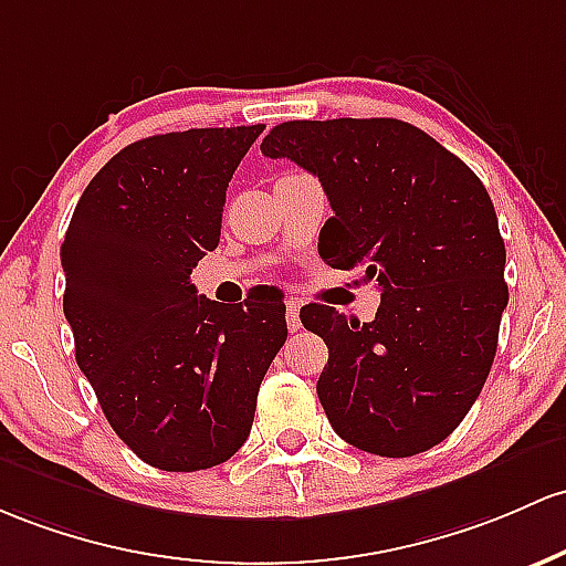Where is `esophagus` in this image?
I'll return each mask as SVG.
<instances>
[{
    "label": "esophagus",
    "mask_w": 566,
    "mask_h": 566,
    "mask_svg": "<svg viewBox=\"0 0 566 566\" xmlns=\"http://www.w3.org/2000/svg\"><path fill=\"white\" fill-rule=\"evenodd\" d=\"M287 327L290 333L301 331V301L297 297H290L287 301Z\"/></svg>",
    "instance_id": "obj_1"
}]
</instances>
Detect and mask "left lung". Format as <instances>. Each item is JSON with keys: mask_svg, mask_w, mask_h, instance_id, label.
Returning a JSON list of instances; mask_svg holds the SVG:
<instances>
[{"mask_svg": "<svg viewBox=\"0 0 566 566\" xmlns=\"http://www.w3.org/2000/svg\"><path fill=\"white\" fill-rule=\"evenodd\" d=\"M319 177L327 265L376 279L374 322L308 303L325 338L316 381L333 430L378 457H413L457 430L492 370L507 306L505 241L481 179L395 117L290 120L260 145Z\"/></svg>", "mask_w": 566, "mask_h": 566, "instance_id": "left-lung-1", "label": "left lung"}]
</instances>
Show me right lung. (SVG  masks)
<instances>
[{
	"label": "right lung",
	"mask_w": 566,
	"mask_h": 566,
	"mask_svg": "<svg viewBox=\"0 0 566 566\" xmlns=\"http://www.w3.org/2000/svg\"><path fill=\"white\" fill-rule=\"evenodd\" d=\"M265 126L190 128L123 147L61 244L74 357L117 438L169 473L231 459L287 340L279 295L217 303L190 273L217 250L226 190Z\"/></svg>",
	"instance_id": "obj_1"
}]
</instances>
